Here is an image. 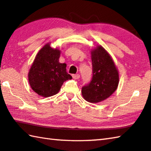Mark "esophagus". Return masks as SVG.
I'll list each match as a JSON object with an SVG mask.
<instances>
[{"label":"esophagus","mask_w":151,"mask_h":151,"mask_svg":"<svg viewBox=\"0 0 151 151\" xmlns=\"http://www.w3.org/2000/svg\"><path fill=\"white\" fill-rule=\"evenodd\" d=\"M73 77L74 79H78L79 78H80V75H78V74H76V75H73Z\"/></svg>","instance_id":"esophagus-1"}]
</instances>
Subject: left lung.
I'll return each instance as SVG.
<instances>
[{
    "mask_svg": "<svg viewBox=\"0 0 151 151\" xmlns=\"http://www.w3.org/2000/svg\"><path fill=\"white\" fill-rule=\"evenodd\" d=\"M93 77L82 88V95L87 102L97 103L105 100L116 90L119 71L111 55L101 45L91 51Z\"/></svg>",
    "mask_w": 151,
    "mask_h": 151,
    "instance_id": "left-lung-1",
    "label": "left lung"
}]
</instances>
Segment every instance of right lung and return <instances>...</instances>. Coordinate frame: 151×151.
Returning <instances> with one entry per match:
<instances>
[{
  "label": "right lung",
  "mask_w": 151,
  "mask_h": 151,
  "mask_svg": "<svg viewBox=\"0 0 151 151\" xmlns=\"http://www.w3.org/2000/svg\"><path fill=\"white\" fill-rule=\"evenodd\" d=\"M60 50L47 43L37 55L30 67L28 77L30 87L42 97L57 94L63 83L72 78L66 72V65L60 63Z\"/></svg>",
  "instance_id": "right-lung-1"
}]
</instances>
